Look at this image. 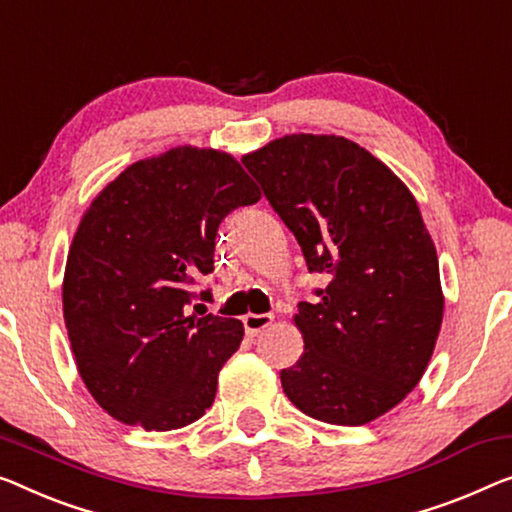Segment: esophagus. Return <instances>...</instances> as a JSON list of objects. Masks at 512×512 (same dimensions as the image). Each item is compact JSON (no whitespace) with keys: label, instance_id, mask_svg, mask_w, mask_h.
<instances>
[{"label":"esophagus","instance_id":"esophagus-1","mask_svg":"<svg viewBox=\"0 0 512 512\" xmlns=\"http://www.w3.org/2000/svg\"><path fill=\"white\" fill-rule=\"evenodd\" d=\"M271 324L273 315H253V312H250V315L243 317V329H246L250 338H255V335H259L264 329H269Z\"/></svg>","mask_w":512,"mask_h":512}]
</instances>
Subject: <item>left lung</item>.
Instances as JSON below:
<instances>
[{
    "instance_id": "1",
    "label": "left lung",
    "mask_w": 512,
    "mask_h": 512,
    "mask_svg": "<svg viewBox=\"0 0 512 512\" xmlns=\"http://www.w3.org/2000/svg\"><path fill=\"white\" fill-rule=\"evenodd\" d=\"M331 282L294 315L303 354L280 372L296 409L365 425L411 393L444 319L432 236L411 190L342 135L294 133L241 158Z\"/></svg>"
}]
</instances>
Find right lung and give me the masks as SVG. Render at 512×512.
Returning a JSON list of instances; mask_svg holds the SVG:
<instances>
[{"mask_svg": "<svg viewBox=\"0 0 512 512\" xmlns=\"http://www.w3.org/2000/svg\"><path fill=\"white\" fill-rule=\"evenodd\" d=\"M259 197L232 154L183 144L128 165L91 200L61 301L80 377L112 418L167 432L213 404L243 324L190 312L193 285L213 271L220 220Z\"/></svg>", "mask_w": 512, "mask_h": 512, "instance_id": "obj_1", "label": "right lung"}]
</instances>
